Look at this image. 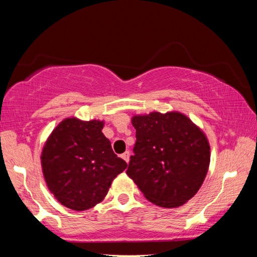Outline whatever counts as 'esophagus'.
I'll return each mask as SVG.
<instances>
[{"mask_svg": "<svg viewBox=\"0 0 257 257\" xmlns=\"http://www.w3.org/2000/svg\"><path fill=\"white\" fill-rule=\"evenodd\" d=\"M121 158H122V159L125 161V162L129 163V158H130V153H129V151H125L124 153H123L122 155H121Z\"/></svg>", "mask_w": 257, "mask_h": 257, "instance_id": "esophagus-1", "label": "esophagus"}]
</instances>
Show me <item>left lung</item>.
Wrapping results in <instances>:
<instances>
[{
    "label": "left lung",
    "instance_id": "left-lung-1",
    "mask_svg": "<svg viewBox=\"0 0 257 257\" xmlns=\"http://www.w3.org/2000/svg\"><path fill=\"white\" fill-rule=\"evenodd\" d=\"M134 155L127 175L150 202L184 205L201 188L210 165V144L201 129L180 112L134 115Z\"/></svg>",
    "mask_w": 257,
    "mask_h": 257
}]
</instances>
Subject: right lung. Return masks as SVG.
Here are the masks:
<instances>
[{
    "label": "right lung",
    "mask_w": 257,
    "mask_h": 257,
    "mask_svg": "<svg viewBox=\"0 0 257 257\" xmlns=\"http://www.w3.org/2000/svg\"><path fill=\"white\" fill-rule=\"evenodd\" d=\"M104 121L67 118L43 147L41 162L54 197L73 211L101 203L114 178L127 168L102 133Z\"/></svg>",
    "instance_id": "1"
}]
</instances>
